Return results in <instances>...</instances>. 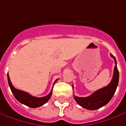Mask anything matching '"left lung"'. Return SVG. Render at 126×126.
<instances>
[{"instance_id":"left-lung-1","label":"left lung","mask_w":126,"mask_h":126,"mask_svg":"<svg viewBox=\"0 0 126 126\" xmlns=\"http://www.w3.org/2000/svg\"><path fill=\"white\" fill-rule=\"evenodd\" d=\"M110 56L113 58L114 60L115 66L114 68L112 79L110 83L106 87L98 90L97 91H96L91 95L87 97H79L74 96V99L78 104L87 110H94L106 106L111 100L114 94L115 93L117 85L119 83V74L117 69V61L115 59V57L111 54H110Z\"/></svg>"}]
</instances>
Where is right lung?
<instances>
[{"label": "right lung", "instance_id": "right-lung-1", "mask_svg": "<svg viewBox=\"0 0 126 126\" xmlns=\"http://www.w3.org/2000/svg\"><path fill=\"white\" fill-rule=\"evenodd\" d=\"M7 80H8L9 88L11 89V91L12 92L14 96H15V98L20 103H23L25 106H28V107H30V108H38V107H40V106L44 105L45 103H46L48 101L49 99H50V97L52 96L53 88H52L51 92H49V94H47V96H43V97H36V96H33L30 95L27 92L21 91V90H19L14 88L12 84L11 81H10L9 74H7ZM57 80L58 79H56L55 82H56ZM55 82L54 83V84L55 83Z\"/></svg>", "mask_w": 126, "mask_h": 126}]
</instances>
